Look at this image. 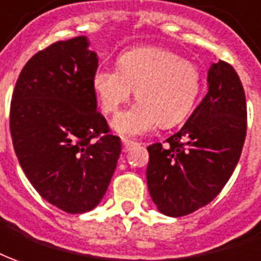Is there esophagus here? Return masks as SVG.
<instances>
[{
    "label": "esophagus",
    "instance_id": "obj_1",
    "mask_svg": "<svg viewBox=\"0 0 261 261\" xmlns=\"http://www.w3.org/2000/svg\"><path fill=\"white\" fill-rule=\"evenodd\" d=\"M122 143H123V152H129V150L136 145L135 142H130V141H123Z\"/></svg>",
    "mask_w": 261,
    "mask_h": 261
}]
</instances>
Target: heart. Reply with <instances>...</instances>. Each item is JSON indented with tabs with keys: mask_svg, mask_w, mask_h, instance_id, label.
Here are the masks:
<instances>
[{
	"mask_svg": "<svg viewBox=\"0 0 261 261\" xmlns=\"http://www.w3.org/2000/svg\"><path fill=\"white\" fill-rule=\"evenodd\" d=\"M135 87L139 100L112 122L125 138L148 134L158 123L170 127L182 122L200 92V72L176 52L139 46L120 54L118 69L100 66L93 73L92 89L105 113L118 112Z\"/></svg>",
	"mask_w": 261,
	"mask_h": 261,
	"instance_id": "1",
	"label": "heart"
}]
</instances>
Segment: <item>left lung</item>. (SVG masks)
Listing matches in <instances>:
<instances>
[{
  "instance_id": "left-lung-1",
  "label": "left lung",
  "mask_w": 261,
  "mask_h": 261,
  "mask_svg": "<svg viewBox=\"0 0 261 261\" xmlns=\"http://www.w3.org/2000/svg\"><path fill=\"white\" fill-rule=\"evenodd\" d=\"M246 96L224 61L207 71V93L166 145L148 146V189L158 210L180 217L206 206L227 183L240 159L247 126Z\"/></svg>"
}]
</instances>
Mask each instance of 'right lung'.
<instances>
[{
    "mask_svg": "<svg viewBox=\"0 0 261 261\" xmlns=\"http://www.w3.org/2000/svg\"><path fill=\"white\" fill-rule=\"evenodd\" d=\"M98 54L76 37L35 54L12 93L10 127L18 162L39 195L85 213L107 193L122 145L96 108Z\"/></svg>",
    "mask_w": 261,
    "mask_h": 261,
    "instance_id": "right-lung-1",
    "label": "right lung"
}]
</instances>
